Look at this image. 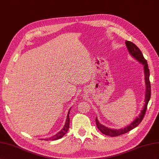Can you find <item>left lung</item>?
<instances>
[{
    "label": "left lung",
    "mask_w": 159,
    "mask_h": 159,
    "mask_svg": "<svg viewBox=\"0 0 159 159\" xmlns=\"http://www.w3.org/2000/svg\"><path fill=\"white\" fill-rule=\"evenodd\" d=\"M125 44H126V47H127L131 55H132L134 58H135L138 61L141 62L142 64L144 65V77H145L144 79H145V83H146L145 104H144L143 109L142 110L141 113H140L139 117H137V119H136L132 122V123L124 129H120L119 130L108 129L106 127V126L102 125L101 124H100L98 119H97V118H96V124H97V128L98 129V130L101 131L102 133L105 134L106 135L111 136V137H117V136L123 134L125 133L129 132L130 130L134 129L135 127H137V126L140 123V122H141V121L143 119L145 113H146V111H147L148 101L151 98V82H150V80H149L150 71H149L147 61L144 58L142 52L140 51V50L138 48L137 45L134 44L132 42L129 41V40H126Z\"/></svg>",
    "instance_id": "1"
}]
</instances>
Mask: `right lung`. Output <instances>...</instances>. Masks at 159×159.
<instances>
[{"label":"right lung","instance_id":"right-lung-1","mask_svg":"<svg viewBox=\"0 0 159 159\" xmlns=\"http://www.w3.org/2000/svg\"><path fill=\"white\" fill-rule=\"evenodd\" d=\"M70 109H71V108H70ZM70 109L69 110V112H68V115H67V118H66V122H65V125L64 126V127L62 129V130H61L60 132H58L55 135L52 136V137L49 138V139H44V140H58V139L62 138L63 136H64L67 133L68 130H69V125H70L69 113H70Z\"/></svg>","mask_w":159,"mask_h":159}]
</instances>
